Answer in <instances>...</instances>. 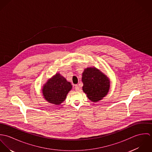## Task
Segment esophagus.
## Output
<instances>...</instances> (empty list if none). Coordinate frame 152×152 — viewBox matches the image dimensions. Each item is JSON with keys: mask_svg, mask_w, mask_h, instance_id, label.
Returning <instances> with one entry per match:
<instances>
[{"mask_svg": "<svg viewBox=\"0 0 152 152\" xmlns=\"http://www.w3.org/2000/svg\"><path fill=\"white\" fill-rule=\"evenodd\" d=\"M75 90L76 91H79V89H80V87L79 86H78V85H75Z\"/></svg>", "mask_w": 152, "mask_h": 152, "instance_id": "1", "label": "esophagus"}]
</instances>
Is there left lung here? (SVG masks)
Returning a JSON list of instances; mask_svg holds the SVG:
<instances>
[{
    "label": "left lung",
    "mask_w": 152,
    "mask_h": 152,
    "mask_svg": "<svg viewBox=\"0 0 152 152\" xmlns=\"http://www.w3.org/2000/svg\"><path fill=\"white\" fill-rule=\"evenodd\" d=\"M83 90L87 97L92 102L103 99L109 90L110 80L108 77L95 67L86 68L83 73Z\"/></svg>",
    "instance_id": "8db88e82"
}]
</instances>
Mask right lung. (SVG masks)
<instances>
[{
  "label": "right lung",
  "instance_id": "right-lung-1",
  "mask_svg": "<svg viewBox=\"0 0 152 152\" xmlns=\"http://www.w3.org/2000/svg\"><path fill=\"white\" fill-rule=\"evenodd\" d=\"M71 89V83L60 74L57 73L44 85L42 92L47 102L54 105H60L64 101L67 94Z\"/></svg>",
  "mask_w": 152,
  "mask_h": 152
}]
</instances>
